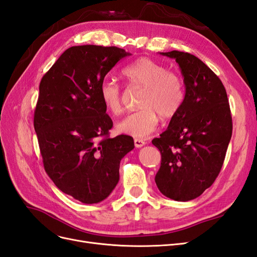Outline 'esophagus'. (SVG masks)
<instances>
[{"mask_svg":"<svg viewBox=\"0 0 257 257\" xmlns=\"http://www.w3.org/2000/svg\"><path fill=\"white\" fill-rule=\"evenodd\" d=\"M134 145H135V147H136V148H142L143 146H145V145H146V142H145V141H143V139H138V138H136V139H134Z\"/></svg>","mask_w":257,"mask_h":257,"instance_id":"34e87169","label":"esophagus"}]
</instances>
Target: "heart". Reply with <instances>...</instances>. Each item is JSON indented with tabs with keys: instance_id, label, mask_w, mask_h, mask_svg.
Segmentation results:
<instances>
[{
	"instance_id": "1",
	"label": "heart",
	"mask_w": 257,
	"mask_h": 257,
	"mask_svg": "<svg viewBox=\"0 0 257 257\" xmlns=\"http://www.w3.org/2000/svg\"><path fill=\"white\" fill-rule=\"evenodd\" d=\"M131 87L143 89L138 106L141 110L126 115L116 123L121 134L145 138L157 128L159 120H170L181 109L184 102L182 77L150 58L142 57L126 65L121 72ZM99 97L106 110L116 115L122 111V89L109 79L99 85Z\"/></svg>"
}]
</instances>
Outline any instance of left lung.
Returning a JSON list of instances; mask_svg holds the SVG:
<instances>
[{
	"instance_id": "left-lung-1",
	"label": "left lung",
	"mask_w": 257,
	"mask_h": 257,
	"mask_svg": "<svg viewBox=\"0 0 257 257\" xmlns=\"http://www.w3.org/2000/svg\"><path fill=\"white\" fill-rule=\"evenodd\" d=\"M179 64L185 85L181 109L152 144L161 152L155 183L177 201L198 197L219 176L231 138L232 121L222 81L197 57L161 52Z\"/></svg>"
}]
</instances>
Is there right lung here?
Here are the masks:
<instances>
[{
  "instance_id": "add662e5",
  "label": "right lung",
  "mask_w": 257,
  "mask_h": 257,
  "mask_svg": "<svg viewBox=\"0 0 257 257\" xmlns=\"http://www.w3.org/2000/svg\"><path fill=\"white\" fill-rule=\"evenodd\" d=\"M130 53L96 45L68 48L40 83L34 128L44 168L63 193L83 204L109 196L119 181L122 158L133 138H109L112 120L99 97V85Z\"/></svg>"
}]
</instances>
